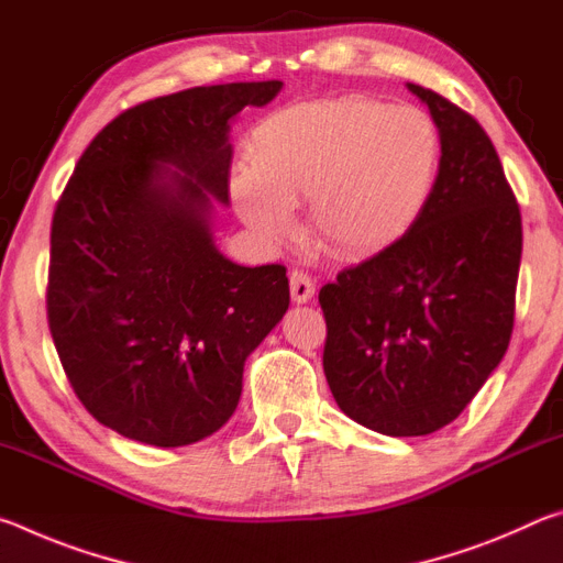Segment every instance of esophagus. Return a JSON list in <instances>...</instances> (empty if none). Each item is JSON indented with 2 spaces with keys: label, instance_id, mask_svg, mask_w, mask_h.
<instances>
[{
  "label": "esophagus",
  "instance_id": "1",
  "mask_svg": "<svg viewBox=\"0 0 563 563\" xmlns=\"http://www.w3.org/2000/svg\"><path fill=\"white\" fill-rule=\"evenodd\" d=\"M290 295H292L295 302L312 300V295H316V283H312L308 273L298 271V268L290 273Z\"/></svg>",
  "mask_w": 563,
  "mask_h": 563
}]
</instances>
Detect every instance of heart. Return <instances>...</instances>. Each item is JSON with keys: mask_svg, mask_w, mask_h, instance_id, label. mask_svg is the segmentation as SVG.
I'll return each instance as SVG.
<instances>
[{"mask_svg": "<svg viewBox=\"0 0 563 563\" xmlns=\"http://www.w3.org/2000/svg\"><path fill=\"white\" fill-rule=\"evenodd\" d=\"M442 141L417 107L369 97L305 101L253 131L251 168L233 180L247 225L271 241L295 231L292 206L342 255L373 253L412 231L440 176Z\"/></svg>", "mask_w": 563, "mask_h": 563, "instance_id": "b5f03b06", "label": "heart"}]
</instances>
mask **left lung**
<instances>
[{
    "label": "left lung",
    "instance_id": "8db88e82",
    "mask_svg": "<svg viewBox=\"0 0 563 563\" xmlns=\"http://www.w3.org/2000/svg\"><path fill=\"white\" fill-rule=\"evenodd\" d=\"M440 129L437 188L412 231L320 288L330 393L389 437L442 430L509 347L521 213L497 148L472 113L409 84Z\"/></svg>",
    "mask_w": 563,
    "mask_h": 563
}]
</instances>
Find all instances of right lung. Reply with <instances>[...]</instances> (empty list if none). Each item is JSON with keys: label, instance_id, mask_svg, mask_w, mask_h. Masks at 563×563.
I'll use <instances>...</instances> for the list:
<instances>
[{"label": "right lung", "instance_id": "right-lung-1", "mask_svg": "<svg viewBox=\"0 0 563 563\" xmlns=\"http://www.w3.org/2000/svg\"><path fill=\"white\" fill-rule=\"evenodd\" d=\"M280 87H194L126 109L93 136L56 203L54 347L79 402L129 440L184 446L221 430L245 357L288 310L285 265L243 268L211 238L213 201H228V121Z\"/></svg>", "mask_w": 563, "mask_h": 563}]
</instances>
